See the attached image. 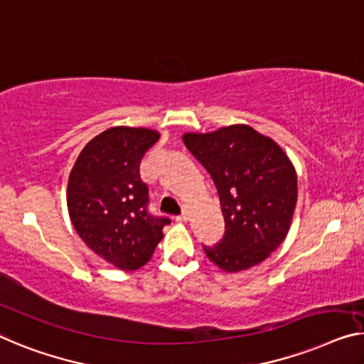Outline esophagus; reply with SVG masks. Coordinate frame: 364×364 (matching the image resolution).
Masks as SVG:
<instances>
[{
    "label": "esophagus",
    "instance_id": "34e87169",
    "mask_svg": "<svg viewBox=\"0 0 364 364\" xmlns=\"http://www.w3.org/2000/svg\"><path fill=\"white\" fill-rule=\"evenodd\" d=\"M176 220H178V222H188V220H189V210H188V209H183L181 215H178Z\"/></svg>",
    "mask_w": 364,
    "mask_h": 364
}]
</instances>
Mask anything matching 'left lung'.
<instances>
[{"label": "left lung", "instance_id": "1", "mask_svg": "<svg viewBox=\"0 0 364 364\" xmlns=\"http://www.w3.org/2000/svg\"><path fill=\"white\" fill-rule=\"evenodd\" d=\"M183 142L213 178L225 234L204 247L227 273L248 269L274 252L289 232L297 203V175L273 139L245 124L208 134H184Z\"/></svg>", "mask_w": 364, "mask_h": 364}]
</instances>
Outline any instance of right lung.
Returning <instances> with one entry per match:
<instances>
[{
	"instance_id": "obj_1",
	"label": "right lung",
	"mask_w": 364,
	"mask_h": 364,
	"mask_svg": "<svg viewBox=\"0 0 364 364\" xmlns=\"http://www.w3.org/2000/svg\"><path fill=\"white\" fill-rule=\"evenodd\" d=\"M160 139L156 130L111 127L81 150L68 178L67 205L75 230L97 257L124 271L149 262L168 217L147 210L140 160Z\"/></svg>"
}]
</instances>
